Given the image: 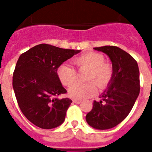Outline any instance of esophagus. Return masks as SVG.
I'll list each match as a JSON object with an SVG mask.
<instances>
[{
    "instance_id": "34e87169",
    "label": "esophagus",
    "mask_w": 152,
    "mask_h": 152,
    "mask_svg": "<svg viewBox=\"0 0 152 152\" xmlns=\"http://www.w3.org/2000/svg\"><path fill=\"white\" fill-rule=\"evenodd\" d=\"M74 102V103L76 104H80L81 102L80 100H78V99H73V101H72Z\"/></svg>"
}]
</instances>
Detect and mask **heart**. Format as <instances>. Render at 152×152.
<instances>
[{
	"label": "heart",
	"instance_id": "1",
	"mask_svg": "<svg viewBox=\"0 0 152 152\" xmlns=\"http://www.w3.org/2000/svg\"><path fill=\"white\" fill-rule=\"evenodd\" d=\"M104 56L94 52L85 53L73 60V64L79 69H89L87 76V83H76V72L73 67L68 64H62L57 69V76L63 85L70 87L69 92L72 98L76 99H85L96 95L97 86L100 88L107 86L113 76V68L105 62ZM96 83L95 84L94 81Z\"/></svg>",
	"mask_w": 152,
	"mask_h": 152
}]
</instances>
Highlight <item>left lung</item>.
I'll return each instance as SVG.
<instances>
[{
    "label": "left lung",
    "mask_w": 152,
    "mask_h": 152,
    "mask_svg": "<svg viewBox=\"0 0 152 152\" xmlns=\"http://www.w3.org/2000/svg\"><path fill=\"white\" fill-rule=\"evenodd\" d=\"M94 50L106 53L110 59L113 76L100 101H94L86 115L90 126L100 130L115 127L125 119L140 94V72L137 61L119 47L105 46Z\"/></svg>",
    "instance_id": "1"
}]
</instances>
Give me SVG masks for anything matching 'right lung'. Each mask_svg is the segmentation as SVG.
I'll return each instance as SVG.
<instances>
[{
	"mask_svg": "<svg viewBox=\"0 0 152 152\" xmlns=\"http://www.w3.org/2000/svg\"><path fill=\"white\" fill-rule=\"evenodd\" d=\"M80 50L39 44L20 55L13 72L12 87L20 110L32 124L50 129L64 122L69 98L65 94L57 69Z\"/></svg>",
	"mask_w": 152,
	"mask_h": 152,
	"instance_id": "right-lung-1",
	"label": "right lung"
}]
</instances>
